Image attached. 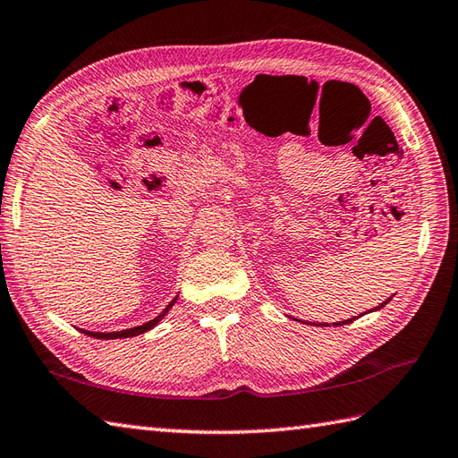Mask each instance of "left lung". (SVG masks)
<instances>
[{
    "label": "left lung",
    "instance_id": "1",
    "mask_svg": "<svg viewBox=\"0 0 458 458\" xmlns=\"http://www.w3.org/2000/svg\"><path fill=\"white\" fill-rule=\"evenodd\" d=\"M386 302H390V299H388ZM386 302H382L380 306H377V308H375V310H378V308H382V306H385ZM353 320H355V318H351V320H345V322H335L334 326H344V324H349V322H353ZM316 326H318V324H316ZM320 326H327V324H320Z\"/></svg>",
    "mask_w": 458,
    "mask_h": 458
}]
</instances>
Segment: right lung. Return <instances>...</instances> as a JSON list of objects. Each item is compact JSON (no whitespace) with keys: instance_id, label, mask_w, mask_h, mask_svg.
<instances>
[{"instance_id":"obj_1","label":"right lung","mask_w":458,"mask_h":458,"mask_svg":"<svg viewBox=\"0 0 458 458\" xmlns=\"http://www.w3.org/2000/svg\"><path fill=\"white\" fill-rule=\"evenodd\" d=\"M177 301V296L175 299L167 304V308L165 310L159 314V316H156L154 320H150V322H146V324H142V326H136V327H131V329H123V332H111V334H101V332H81L83 334H88V335H91V337H98V339H119V337H132V335H140V334H144V332H148V329H152L159 320H162V318L167 314V310L169 308L174 306V302Z\"/></svg>"}]
</instances>
